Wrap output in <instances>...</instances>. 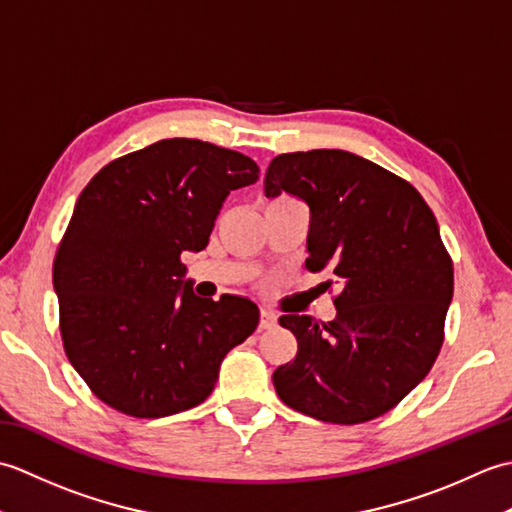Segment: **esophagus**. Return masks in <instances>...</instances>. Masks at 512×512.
Instances as JSON below:
<instances>
[{
  "mask_svg": "<svg viewBox=\"0 0 512 512\" xmlns=\"http://www.w3.org/2000/svg\"><path fill=\"white\" fill-rule=\"evenodd\" d=\"M275 325H277V314L262 308V312H259V330H270L275 328Z\"/></svg>",
  "mask_w": 512,
  "mask_h": 512,
  "instance_id": "1",
  "label": "esophagus"
}]
</instances>
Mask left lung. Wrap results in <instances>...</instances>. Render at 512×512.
<instances>
[{
    "label": "left lung",
    "instance_id": "obj_1",
    "mask_svg": "<svg viewBox=\"0 0 512 512\" xmlns=\"http://www.w3.org/2000/svg\"><path fill=\"white\" fill-rule=\"evenodd\" d=\"M264 191L310 206L306 268H328L341 286L334 321L279 317L299 343L273 374L279 398L334 424L383 416L429 374L444 341L453 262L436 215L407 180L343 149L273 158Z\"/></svg>",
    "mask_w": 512,
    "mask_h": 512
}]
</instances>
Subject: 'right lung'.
I'll list each match as a JSON object with an SVG mask.
<instances>
[{
  "instance_id": "right-lung-1",
  "label": "right lung",
  "mask_w": 512,
  "mask_h": 512,
  "mask_svg": "<svg viewBox=\"0 0 512 512\" xmlns=\"http://www.w3.org/2000/svg\"><path fill=\"white\" fill-rule=\"evenodd\" d=\"M257 178L239 151L169 138L112 160L81 191L52 284L65 354L105 405L134 418L200 405L255 332L250 299L193 295L182 253L206 248L226 195Z\"/></svg>"
}]
</instances>
